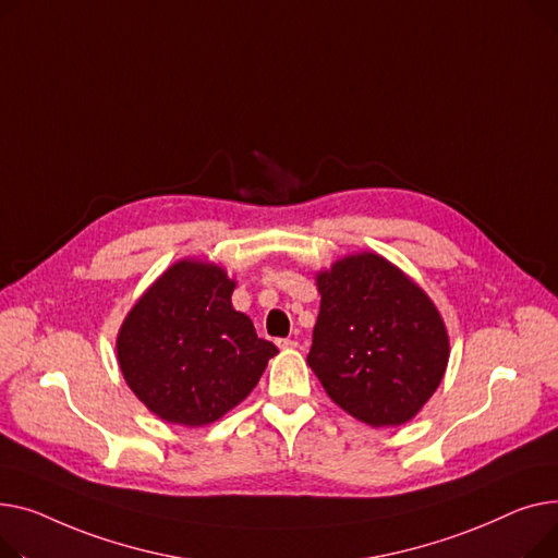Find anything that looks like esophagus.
<instances>
[{
    "label": "esophagus",
    "mask_w": 558,
    "mask_h": 558,
    "mask_svg": "<svg viewBox=\"0 0 558 558\" xmlns=\"http://www.w3.org/2000/svg\"><path fill=\"white\" fill-rule=\"evenodd\" d=\"M300 342L298 340H288V338H283V340H277V347L279 349H294V347H298Z\"/></svg>",
    "instance_id": "esophagus-1"
}]
</instances>
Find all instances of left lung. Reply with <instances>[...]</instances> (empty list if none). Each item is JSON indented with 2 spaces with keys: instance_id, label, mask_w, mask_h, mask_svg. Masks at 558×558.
<instances>
[{
  "instance_id": "8db88e82",
  "label": "left lung",
  "mask_w": 558,
  "mask_h": 558,
  "mask_svg": "<svg viewBox=\"0 0 558 558\" xmlns=\"http://www.w3.org/2000/svg\"><path fill=\"white\" fill-rule=\"evenodd\" d=\"M322 294L308 367L336 405L372 428L412 421L437 391L450 338L435 302L376 252L315 272Z\"/></svg>"
}]
</instances>
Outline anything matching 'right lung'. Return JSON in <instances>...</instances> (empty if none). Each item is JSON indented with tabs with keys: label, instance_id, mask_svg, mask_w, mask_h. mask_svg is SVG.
Instances as JSON below:
<instances>
[{
	"label": "right lung",
	"instance_id": "add662e5",
	"mask_svg": "<svg viewBox=\"0 0 558 558\" xmlns=\"http://www.w3.org/2000/svg\"><path fill=\"white\" fill-rule=\"evenodd\" d=\"M236 281L205 258L163 270L117 333V363L133 395L161 421L209 425L250 397L279 349L232 306Z\"/></svg>",
	"mask_w": 558,
	"mask_h": 558
}]
</instances>
